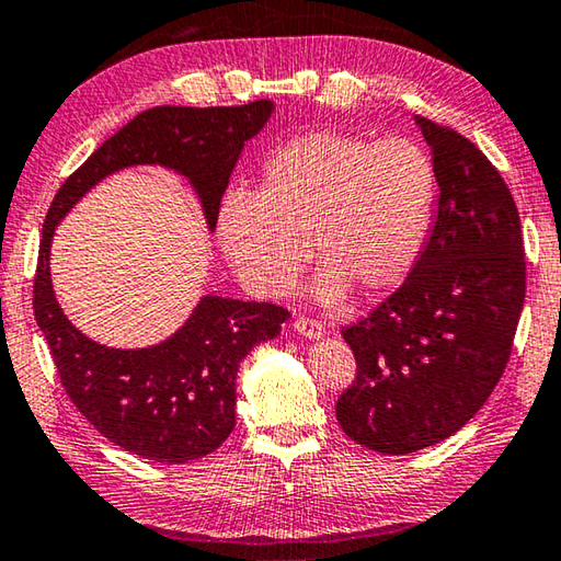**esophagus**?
<instances>
[{
  "label": "esophagus",
  "instance_id": "esophagus-1",
  "mask_svg": "<svg viewBox=\"0 0 561 561\" xmlns=\"http://www.w3.org/2000/svg\"><path fill=\"white\" fill-rule=\"evenodd\" d=\"M291 328L299 335H306V337H321L323 335V325L316 321V318H309V316H299V318H294V323H291Z\"/></svg>",
  "mask_w": 561,
  "mask_h": 561
}]
</instances>
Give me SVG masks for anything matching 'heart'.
I'll return each instance as SVG.
<instances>
[{
	"label": "heart",
	"mask_w": 561,
	"mask_h": 561,
	"mask_svg": "<svg viewBox=\"0 0 561 561\" xmlns=\"http://www.w3.org/2000/svg\"><path fill=\"white\" fill-rule=\"evenodd\" d=\"M437 178L405 138L309 130L274 148L257 194L230 192L218 211L224 255L245 287L287 294L306 262L323 304L389 291L409 277L433 221Z\"/></svg>",
	"instance_id": "1"
}]
</instances>
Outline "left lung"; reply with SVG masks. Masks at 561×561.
I'll use <instances>...</instances> for the list:
<instances>
[{"label": "left lung", "mask_w": 561, "mask_h": 561, "mask_svg": "<svg viewBox=\"0 0 561 561\" xmlns=\"http://www.w3.org/2000/svg\"><path fill=\"white\" fill-rule=\"evenodd\" d=\"M440 199L401 287L343 328L357 362L335 403L350 440L409 455L457 433L503 377L525 301L518 206L501 172L455 128L415 116Z\"/></svg>", "instance_id": "1"}]
</instances>
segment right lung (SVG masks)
<instances>
[{
	"mask_svg": "<svg viewBox=\"0 0 561 561\" xmlns=\"http://www.w3.org/2000/svg\"><path fill=\"white\" fill-rule=\"evenodd\" d=\"M272 102L243 106H156L104 140L55 194L33 277V316L46 335L65 393L108 443L142 459L184 465L206 457L236 427L238 365L291 316L274 304L204 296L172 337L142 350L96 345L55 301L48 252L55 226L92 186L130 164H164L190 178L208 228L245 140L260 134Z\"/></svg>",
	"mask_w": 561,
	"mask_h": 561,
	"instance_id": "1",
	"label": "right lung"
}]
</instances>
